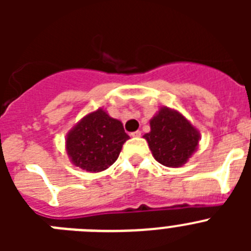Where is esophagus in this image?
I'll use <instances>...</instances> for the list:
<instances>
[{
    "instance_id": "esophagus-1",
    "label": "esophagus",
    "mask_w": 251,
    "mask_h": 251,
    "mask_svg": "<svg viewBox=\"0 0 251 251\" xmlns=\"http://www.w3.org/2000/svg\"><path fill=\"white\" fill-rule=\"evenodd\" d=\"M130 136H132V137H136V138H138V137H141V132H139V130H136V132L130 133Z\"/></svg>"
}]
</instances>
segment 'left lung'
<instances>
[{
    "label": "left lung",
    "mask_w": 251,
    "mask_h": 251,
    "mask_svg": "<svg viewBox=\"0 0 251 251\" xmlns=\"http://www.w3.org/2000/svg\"><path fill=\"white\" fill-rule=\"evenodd\" d=\"M150 126L151 132L143 138L154 159L166 167H181L199 148L200 132L177 110L161 106Z\"/></svg>",
    "instance_id": "left-lung-1"
}]
</instances>
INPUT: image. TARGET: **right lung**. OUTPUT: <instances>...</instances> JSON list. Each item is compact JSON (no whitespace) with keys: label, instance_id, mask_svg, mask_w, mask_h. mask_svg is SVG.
Returning <instances> with one entry per match:
<instances>
[{"label":"right lung","instance_id":"obj_1","mask_svg":"<svg viewBox=\"0 0 251 251\" xmlns=\"http://www.w3.org/2000/svg\"><path fill=\"white\" fill-rule=\"evenodd\" d=\"M127 139L122 122L99 108L69 130L65 148L74 166L86 172H101L117 161Z\"/></svg>","mask_w":251,"mask_h":251}]
</instances>
